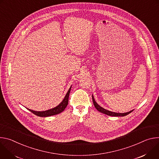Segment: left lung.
<instances>
[{"mask_svg":"<svg viewBox=\"0 0 159 159\" xmlns=\"http://www.w3.org/2000/svg\"><path fill=\"white\" fill-rule=\"evenodd\" d=\"M92 100H93V104H94V106L95 107V108L100 112L103 113V114H107L108 116H127L128 114H129V113H131L133 111H129L128 112H126V113H116V112H111V111H107L106 109H103V107H100V105L98 104H97V103L95 102L93 97L92 96Z\"/></svg>","mask_w":159,"mask_h":159,"instance_id":"1","label":"left lung"}]
</instances>
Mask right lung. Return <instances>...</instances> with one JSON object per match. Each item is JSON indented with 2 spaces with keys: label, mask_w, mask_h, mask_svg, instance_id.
<instances>
[{
  "label": "right lung",
  "mask_w": 159,
  "mask_h": 159,
  "mask_svg": "<svg viewBox=\"0 0 159 159\" xmlns=\"http://www.w3.org/2000/svg\"><path fill=\"white\" fill-rule=\"evenodd\" d=\"M70 89L71 87L69 89L66 95L65 96L64 100H62V102L59 105H57V107L53 108L52 109L48 110V111H42V112H38V111H34L32 110H30L29 109H28L30 112H31L32 113H33L34 115L38 116L39 117H48L50 116H54V115H56L58 114L61 112H62L67 107V105L68 104V100H69V95L70 93Z\"/></svg>",
  "instance_id": "1"
}]
</instances>
